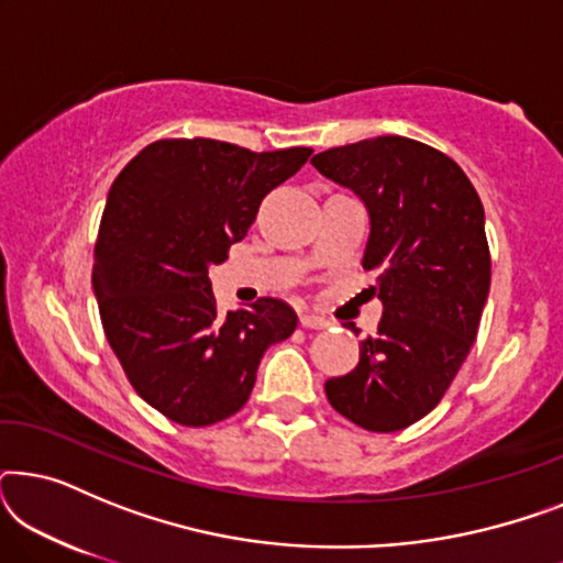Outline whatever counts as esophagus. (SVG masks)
<instances>
[{"mask_svg":"<svg viewBox=\"0 0 563 563\" xmlns=\"http://www.w3.org/2000/svg\"><path fill=\"white\" fill-rule=\"evenodd\" d=\"M299 322H302V328H310V330H325V328L333 325V322H330V320L320 318V314H312V312L299 314Z\"/></svg>","mask_w":563,"mask_h":563,"instance_id":"obj_1","label":"esophagus"}]
</instances>
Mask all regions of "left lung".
I'll return each mask as SVG.
<instances>
[{
	"label": "left lung",
	"mask_w": 563,
	"mask_h": 563,
	"mask_svg": "<svg viewBox=\"0 0 563 563\" xmlns=\"http://www.w3.org/2000/svg\"><path fill=\"white\" fill-rule=\"evenodd\" d=\"M312 166L366 205L361 264L379 272L384 305L356 368L325 382L328 402L358 428L395 433L441 402L472 351L492 279L482 199L456 161L402 135L322 151Z\"/></svg>",
	"instance_id": "1"
}]
</instances>
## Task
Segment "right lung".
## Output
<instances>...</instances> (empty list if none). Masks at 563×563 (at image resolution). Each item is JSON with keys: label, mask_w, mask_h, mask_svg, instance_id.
<instances>
[{"label": "right lung", "mask_w": 563, "mask_h": 563, "mask_svg": "<svg viewBox=\"0 0 563 563\" xmlns=\"http://www.w3.org/2000/svg\"><path fill=\"white\" fill-rule=\"evenodd\" d=\"M310 153L168 137L145 145L114 179L91 287L128 382L168 420L205 428L235 415L268 345L295 333V310L274 297L222 314L210 266L228 258L261 199Z\"/></svg>", "instance_id": "add662e5"}]
</instances>
